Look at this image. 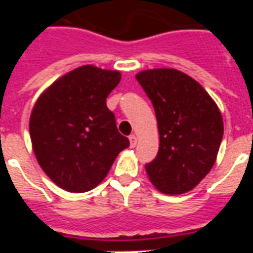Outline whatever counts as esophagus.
<instances>
[{"mask_svg":"<svg viewBox=\"0 0 253 253\" xmlns=\"http://www.w3.org/2000/svg\"><path fill=\"white\" fill-rule=\"evenodd\" d=\"M128 141H130V146H131V148H135V146H137L138 139H137V137L134 135V134H132V135H130V137H128Z\"/></svg>","mask_w":253,"mask_h":253,"instance_id":"1","label":"esophagus"}]
</instances>
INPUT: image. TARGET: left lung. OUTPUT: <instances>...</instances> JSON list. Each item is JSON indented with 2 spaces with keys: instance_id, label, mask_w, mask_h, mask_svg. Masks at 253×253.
<instances>
[{
  "instance_id": "8db88e82",
  "label": "left lung",
  "mask_w": 253,
  "mask_h": 253,
  "mask_svg": "<svg viewBox=\"0 0 253 253\" xmlns=\"http://www.w3.org/2000/svg\"><path fill=\"white\" fill-rule=\"evenodd\" d=\"M152 100L160 148L145 165L149 180L164 194L195 188L211 170L223 135L222 115L201 84L176 69H149L135 76Z\"/></svg>"
}]
</instances>
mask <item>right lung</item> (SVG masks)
Segmentation results:
<instances>
[{
    "instance_id": "add662e5",
    "label": "right lung",
    "mask_w": 253,
    "mask_h": 253,
    "mask_svg": "<svg viewBox=\"0 0 253 253\" xmlns=\"http://www.w3.org/2000/svg\"><path fill=\"white\" fill-rule=\"evenodd\" d=\"M121 77L118 70L85 65L58 78L36 100L30 118L32 149L44 173L63 190L86 192L99 186L128 148L105 104Z\"/></svg>"
}]
</instances>
